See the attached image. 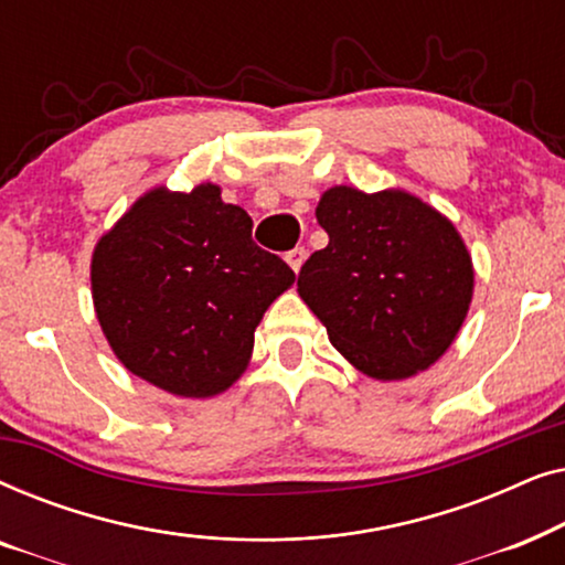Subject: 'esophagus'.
I'll return each mask as SVG.
<instances>
[{
  "label": "esophagus",
  "mask_w": 565,
  "mask_h": 565,
  "mask_svg": "<svg viewBox=\"0 0 565 565\" xmlns=\"http://www.w3.org/2000/svg\"><path fill=\"white\" fill-rule=\"evenodd\" d=\"M308 257V252L303 249V246H296V249H290L288 254H285V262L292 267V273H300V267H303V262Z\"/></svg>",
  "instance_id": "obj_1"
}]
</instances>
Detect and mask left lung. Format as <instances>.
<instances>
[{
	"mask_svg": "<svg viewBox=\"0 0 565 565\" xmlns=\"http://www.w3.org/2000/svg\"><path fill=\"white\" fill-rule=\"evenodd\" d=\"M329 244L298 275V296L329 342L373 381L435 365L473 300V259L455 223L406 190L337 184L316 205Z\"/></svg>",
	"mask_w": 565,
	"mask_h": 565,
	"instance_id": "8db88e82",
	"label": "left lung"
}]
</instances>
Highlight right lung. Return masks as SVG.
<instances>
[{
    "instance_id": "1",
    "label": "right lung",
    "mask_w": 565,
    "mask_h": 565,
    "mask_svg": "<svg viewBox=\"0 0 565 565\" xmlns=\"http://www.w3.org/2000/svg\"><path fill=\"white\" fill-rule=\"evenodd\" d=\"M92 300L122 367L182 398H211L249 365L254 329L296 282L252 242L221 188L143 192L92 252Z\"/></svg>"
}]
</instances>
